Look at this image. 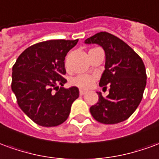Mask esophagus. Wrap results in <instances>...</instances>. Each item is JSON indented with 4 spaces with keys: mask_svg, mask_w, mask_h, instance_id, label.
<instances>
[{
    "mask_svg": "<svg viewBox=\"0 0 159 159\" xmlns=\"http://www.w3.org/2000/svg\"><path fill=\"white\" fill-rule=\"evenodd\" d=\"M79 93L80 95H84L86 93V91H84V90H80Z\"/></svg>",
    "mask_w": 159,
    "mask_h": 159,
    "instance_id": "obj_1",
    "label": "esophagus"
}]
</instances>
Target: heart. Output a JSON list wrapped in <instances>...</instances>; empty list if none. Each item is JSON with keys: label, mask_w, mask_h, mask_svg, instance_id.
Wrapping results in <instances>:
<instances>
[{"label": "heart", "mask_w": 159, "mask_h": 159, "mask_svg": "<svg viewBox=\"0 0 159 159\" xmlns=\"http://www.w3.org/2000/svg\"><path fill=\"white\" fill-rule=\"evenodd\" d=\"M95 77L93 76H89V75H79L74 77L71 80V83L73 85L78 87L82 89H89L91 88L92 84L94 82Z\"/></svg>", "instance_id": "heart-1"}]
</instances>
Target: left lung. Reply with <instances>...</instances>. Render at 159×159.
Segmentation results:
<instances>
[{
	"label": "left lung",
	"mask_w": 159,
	"mask_h": 159,
	"mask_svg": "<svg viewBox=\"0 0 159 159\" xmlns=\"http://www.w3.org/2000/svg\"><path fill=\"white\" fill-rule=\"evenodd\" d=\"M85 43H97L105 52V70L99 86L107 89L103 98L97 92L98 101L90 107V113L103 124H117L127 120L142 101L147 84L146 68L142 58L127 43L107 32L87 39Z\"/></svg>",
	"instance_id": "1"
}]
</instances>
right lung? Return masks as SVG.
<instances>
[{
  "mask_svg": "<svg viewBox=\"0 0 159 159\" xmlns=\"http://www.w3.org/2000/svg\"><path fill=\"white\" fill-rule=\"evenodd\" d=\"M77 42L54 39L35 43L18 56L12 67L11 90L17 103L41 126L52 127L66 121L71 104L79 97L76 87L63 88L66 83L65 57Z\"/></svg>",
  "mask_w": 159,
  "mask_h": 159,
  "instance_id": "obj_1",
  "label": "right lung"
}]
</instances>
